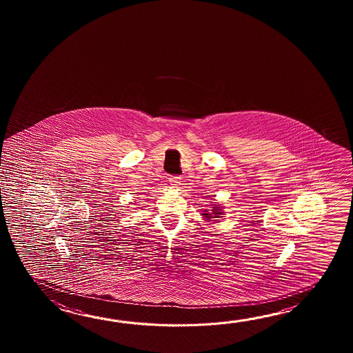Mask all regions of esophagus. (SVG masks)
I'll use <instances>...</instances> for the list:
<instances>
[{
	"label": "esophagus",
	"instance_id": "34e87169",
	"mask_svg": "<svg viewBox=\"0 0 353 353\" xmlns=\"http://www.w3.org/2000/svg\"><path fill=\"white\" fill-rule=\"evenodd\" d=\"M180 181H181V178L178 175H173V176L169 178V184L173 185V187H179Z\"/></svg>",
	"mask_w": 353,
	"mask_h": 353
}]
</instances>
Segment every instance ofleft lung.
Instances as JSON below:
<instances>
[{"instance_id": "1", "label": "left lung", "mask_w": 353, "mask_h": 353, "mask_svg": "<svg viewBox=\"0 0 353 353\" xmlns=\"http://www.w3.org/2000/svg\"><path fill=\"white\" fill-rule=\"evenodd\" d=\"M212 214H213L214 217H210V213H204L203 216H204L205 218H208V219H210V218H218V214H221V212H218V210H213V213H212Z\"/></svg>"}]
</instances>
